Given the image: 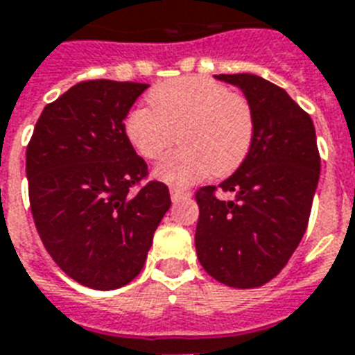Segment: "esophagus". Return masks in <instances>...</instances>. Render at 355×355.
<instances>
[{"instance_id": "esophagus-1", "label": "esophagus", "mask_w": 355, "mask_h": 355, "mask_svg": "<svg viewBox=\"0 0 355 355\" xmlns=\"http://www.w3.org/2000/svg\"><path fill=\"white\" fill-rule=\"evenodd\" d=\"M189 195H191V193H189V191H186V189L171 188V199H173V202H178V200L188 199Z\"/></svg>"}]
</instances>
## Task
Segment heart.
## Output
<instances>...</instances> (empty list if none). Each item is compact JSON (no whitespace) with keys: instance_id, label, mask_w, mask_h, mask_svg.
Segmentation results:
<instances>
[{"instance_id":"heart-1","label":"heart","mask_w":355,"mask_h":355,"mask_svg":"<svg viewBox=\"0 0 355 355\" xmlns=\"http://www.w3.org/2000/svg\"><path fill=\"white\" fill-rule=\"evenodd\" d=\"M150 108H134L125 118V136L139 156L155 160V177L173 188H188L210 173L228 177L247 158L254 138L248 101L216 80L182 77L158 85L147 96Z\"/></svg>"}]
</instances>
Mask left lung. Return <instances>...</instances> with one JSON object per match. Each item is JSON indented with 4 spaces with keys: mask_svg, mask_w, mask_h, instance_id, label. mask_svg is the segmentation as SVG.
Here are the masks:
<instances>
[{
    "mask_svg": "<svg viewBox=\"0 0 355 355\" xmlns=\"http://www.w3.org/2000/svg\"><path fill=\"white\" fill-rule=\"evenodd\" d=\"M216 79L245 94L254 138L237 171L219 184L234 199H217L216 186L195 195V248L217 282L250 289L272 280L297 250L308 228L320 156L313 121L284 88L252 73Z\"/></svg>",
    "mask_w": 355,
    "mask_h": 355,
    "instance_id": "8db88e82",
    "label": "left lung"
}]
</instances>
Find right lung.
<instances>
[{
  "label": "right lung",
  "instance_id": "1",
  "mask_svg": "<svg viewBox=\"0 0 355 355\" xmlns=\"http://www.w3.org/2000/svg\"><path fill=\"white\" fill-rule=\"evenodd\" d=\"M149 85L96 79L71 86L36 121L25 155L29 202L44 247L80 286L110 291L144 269L171 206L164 182L125 136V118Z\"/></svg>",
  "mask_w": 355,
  "mask_h": 355
}]
</instances>
